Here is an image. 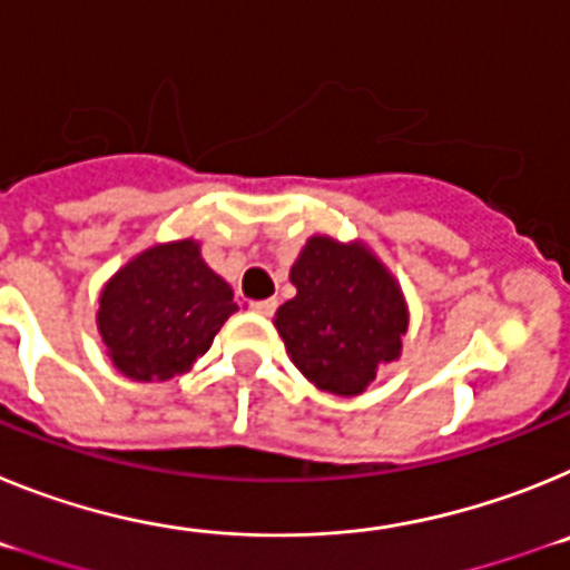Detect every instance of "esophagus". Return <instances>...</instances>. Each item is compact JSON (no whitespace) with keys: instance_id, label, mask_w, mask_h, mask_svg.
<instances>
[{"instance_id":"esophagus-1","label":"esophagus","mask_w":570,"mask_h":570,"mask_svg":"<svg viewBox=\"0 0 570 570\" xmlns=\"http://www.w3.org/2000/svg\"><path fill=\"white\" fill-rule=\"evenodd\" d=\"M250 311L262 316H274L276 311V299H259V302H250Z\"/></svg>"}]
</instances>
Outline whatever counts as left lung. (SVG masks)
I'll list each match as a JSON object with an SVG mask.
<instances>
[{
  "instance_id": "8db88e82",
  "label": "left lung",
  "mask_w": 570,
  "mask_h": 570,
  "mask_svg": "<svg viewBox=\"0 0 570 570\" xmlns=\"http://www.w3.org/2000/svg\"><path fill=\"white\" fill-rule=\"evenodd\" d=\"M296 296L276 311L288 356L316 387L362 394L400 356L407 311L394 276L362 245L308 239L291 268Z\"/></svg>"
}]
</instances>
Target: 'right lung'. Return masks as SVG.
Returning <instances> with one entry per match:
<instances>
[{"instance_id": "obj_1", "label": "right lung", "mask_w": 570, "mask_h": 570, "mask_svg": "<svg viewBox=\"0 0 570 570\" xmlns=\"http://www.w3.org/2000/svg\"><path fill=\"white\" fill-rule=\"evenodd\" d=\"M236 311L228 282L190 239L156 245L128 262L99 296V334L114 365L139 382L174 380L208 354Z\"/></svg>"}]
</instances>
